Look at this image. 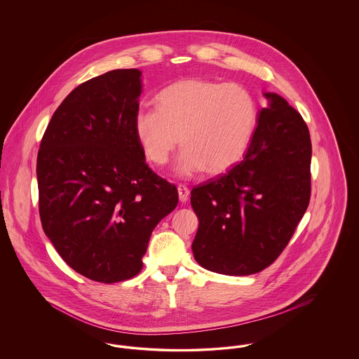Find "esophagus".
<instances>
[{"label":"esophagus","mask_w":359,"mask_h":359,"mask_svg":"<svg viewBox=\"0 0 359 359\" xmlns=\"http://www.w3.org/2000/svg\"><path fill=\"white\" fill-rule=\"evenodd\" d=\"M177 192H179V201L182 203H186L188 201V195H189V189L183 184L177 186Z\"/></svg>","instance_id":"34e87169"}]
</instances>
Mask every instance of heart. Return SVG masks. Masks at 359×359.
Masks as SVG:
<instances>
[{
    "label": "heart",
    "instance_id": "obj_1",
    "mask_svg": "<svg viewBox=\"0 0 359 359\" xmlns=\"http://www.w3.org/2000/svg\"><path fill=\"white\" fill-rule=\"evenodd\" d=\"M257 118L256 98L246 87L189 78L161 90L156 107H140L135 132L144 152L157 165L170 161L180 141L184 148L176 167L179 175L192 176L205 168L219 173L242 158Z\"/></svg>",
    "mask_w": 359,
    "mask_h": 359
}]
</instances>
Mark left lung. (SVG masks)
Here are the masks:
<instances>
[{"mask_svg":"<svg viewBox=\"0 0 359 359\" xmlns=\"http://www.w3.org/2000/svg\"><path fill=\"white\" fill-rule=\"evenodd\" d=\"M256 130L230 171L191 191L199 218L192 253L207 271L249 276L288 245L311 196L312 145L303 117L276 93H264Z\"/></svg>","mask_w":359,"mask_h":359,"instance_id":"obj_1","label":"left lung"}]
</instances>
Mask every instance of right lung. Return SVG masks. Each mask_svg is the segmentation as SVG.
I'll list each match as a JSON object with an SVG mask.
<instances>
[{
  "instance_id": "obj_1",
  "label": "right lung",
  "mask_w": 359,
  "mask_h": 359,
  "mask_svg": "<svg viewBox=\"0 0 359 359\" xmlns=\"http://www.w3.org/2000/svg\"><path fill=\"white\" fill-rule=\"evenodd\" d=\"M141 71L113 69L74 88L37 154L46 236L75 272L111 284L135 277L176 187L145 163L135 132Z\"/></svg>"
}]
</instances>
